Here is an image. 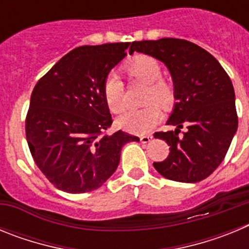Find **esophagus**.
Segmentation results:
<instances>
[{"label": "esophagus", "instance_id": "34e87169", "mask_svg": "<svg viewBox=\"0 0 249 249\" xmlns=\"http://www.w3.org/2000/svg\"><path fill=\"white\" fill-rule=\"evenodd\" d=\"M152 138H153L152 136H141L140 140L142 143H148V142H151L152 141Z\"/></svg>", "mask_w": 249, "mask_h": 249}]
</instances>
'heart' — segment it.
<instances>
[{
	"label": "heart",
	"mask_w": 249,
	"mask_h": 249,
	"mask_svg": "<svg viewBox=\"0 0 249 249\" xmlns=\"http://www.w3.org/2000/svg\"><path fill=\"white\" fill-rule=\"evenodd\" d=\"M123 71L133 81L146 85L143 103L148 106L142 109L123 113L117 120V124L121 128L132 133L144 135L151 132L162 117V112L155 103H158L164 108L169 107L175 101V89L171 82L160 77V63L155 57L148 54H137L129 59L128 62L123 65ZM123 91L124 87L122 81L116 74L109 73L106 77L102 87L103 98L112 113H121L126 107Z\"/></svg>",
	"instance_id": "1"
}]
</instances>
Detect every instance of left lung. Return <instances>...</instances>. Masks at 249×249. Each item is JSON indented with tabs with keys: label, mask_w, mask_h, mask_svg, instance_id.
<instances>
[{
	"label": "left lung",
	"mask_w": 249,
	"mask_h": 249,
	"mask_svg": "<svg viewBox=\"0 0 249 249\" xmlns=\"http://www.w3.org/2000/svg\"><path fill=\"white\" fill-rule=\"evenodd\" d=\"M135 51L163 62L175 85L177 102L167 124L176 129L155 133L166 141L169 155L153 166L171 181H202L221 164L238 127L230 76L210 52L186 39L138 41L129 53ZM183 125L187 131L179 136Z\"/></svg>",
	"instance_id": "obj_1"
}]
</instances>
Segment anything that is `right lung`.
Returning <instances> with one entry per match:
<instances>
[{"mask_svg":"<svg viewBox=\"0 0 249 249\" xmlns=\"http://www.w3.org/2000/svg\"><path fill=\"white\" fill-rule=\"evenodd\" d=\"M129 42L82 46L68 52L36 83L26 138L37 167L57 190H97L117 169L121 149L140 138L112 124L103 81L126 56Z\"/></svg>","mask_w":249,"mask_h":249,"instance_id":"add662e5","label":"right lung"}]
</instances>
